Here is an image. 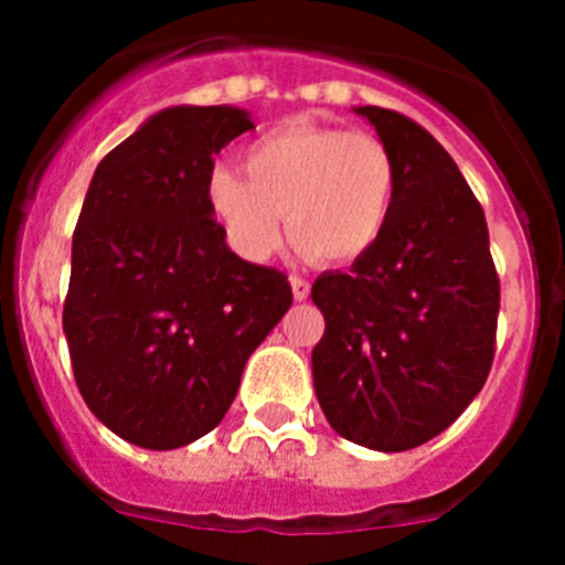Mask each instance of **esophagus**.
<instances>
[{"label": "esophagus", "mask_w": 565, "mask_h": 565, "mask_svg": "<svg viewBox=\"0 0 565 565\" xmlns=\"http://www.w3.org/2000/svg\"><path fill=\"white\" fill-rule=\"evenodd\" d=\"M291 291H294V299H299V302H302V299H308V294H311V282H308L306 277H297V274H294Z\"/></svg>", "instance_id": "obj_1"}]
</instances>
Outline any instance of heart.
<instances>
[{
    "label": "heart",
    "mask_w": 565,
    "mask_h": 565,
    "mask_svg": "<svg viewBox=\"0 0 565 565\" xmlns=\"http://www.w3.org/2000/svg\"><path fill=\"white\" fill-rule=\"evenodd\" d=\"M246 178L212 169L209 209L248 263L271 257L288 232L299 252L351 263L371 252L396 203V158L382 138L311 121L268 129L243 149Z\"/></svg>",
    "instance_id": "b5f03b06"
}]
</instances>
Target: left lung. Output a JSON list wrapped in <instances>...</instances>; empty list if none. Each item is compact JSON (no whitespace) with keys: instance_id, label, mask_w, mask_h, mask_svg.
<instances>
[{"instance_id":"obj_1","label":"left lung","mask_w":565,"mask_h":565,"mask_svg":"<svg viewBox=\"0 0 565 565\" xmlns=\"http://www.w3.org/2000/svg\"><path fill=\"white\" fill-rule=\"evenodd\" d=\"M396 158L391 223L351 271L319 274L326 333L313 391L333 430L404 452L444 433L495 356L498 286L481 203L447 149L407 115L356 107Z\"/></svg>"}]
</instances>
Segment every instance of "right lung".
<instances>
[{"instance_id": "1", "label": "right lung", "mask_w": 565, "mask_h": 565, "mask_svg": "<svg viewBox=\"0 0 565 565\" xmlns=\"http://www.w3.org/2000/svg\"><path fill=\"white\" fill-rule=\"evenodd\" d=\"M252 127L228 104L161 109L89 181L64 337L93 416L135 447L174 450L214 430L291 308L286 274L239 259L209 209L212 158Z\"/></svg>"}]
</instances>
